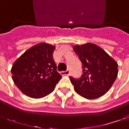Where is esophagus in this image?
I'll list each match as a JSON object with an SVG mask.
<instances>
[{
  "label": "esophagus",
  "mask_w": 129,
  "mask_h": 129,
  "mask_svg": "<svg viewBox=\"0 0 129 129\" xmlns=\"http://www.w3.org/2000/svg\"><path fill=\"white\" fill-rule=\"evenodd\" d=\"M61 73L62 75H69V74H70V70H69V69H67L66 71H61Z\"/></svg>",
  "instance_id": "esophagus-1"
}]
</instances>
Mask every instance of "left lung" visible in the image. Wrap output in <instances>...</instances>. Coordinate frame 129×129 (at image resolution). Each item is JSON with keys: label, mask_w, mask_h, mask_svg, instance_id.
Returning a JSON list of instances; mask_svg holds the SVG:
<instances>
[{"label": "left lung", "mask_w": 129, "mask_h": 129, "mask_svg": "<svg viewBox=\"0 0 129 129\" xmlns=\"http://www.w3.org/2000/svg\"><path fill=\"white\" fill-rule=\"evenodd\" d=\"M73 49L82 63L83 69L80 78L70 77L74 90L90 100L104 95L117 77V62L100 47L93 43L74 45Z\"/></svg>", "instance_id": "1"}]
</instances>
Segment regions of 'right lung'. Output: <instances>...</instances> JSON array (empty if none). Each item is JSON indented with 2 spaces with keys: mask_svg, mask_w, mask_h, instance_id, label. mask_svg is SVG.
Segmentation results:
<instances>
[{
  "mask_svg": "<svg viewBox=\"0 0 129 129\" xmlns=\"http://www.w3.org/2000/svg\"><path fill=\"white\" fill-rule=\"evenodd\" d=\"M55 47L39 43L16 60L11 68L14 84L26 96L42 98L51 93L61 78L53 58Z\"/></svg>",
  "mask_w": 129,
  "mask_h": 129,
  "instance_id": "add662e5",
  "label": "right lung"
}]
</instances>
